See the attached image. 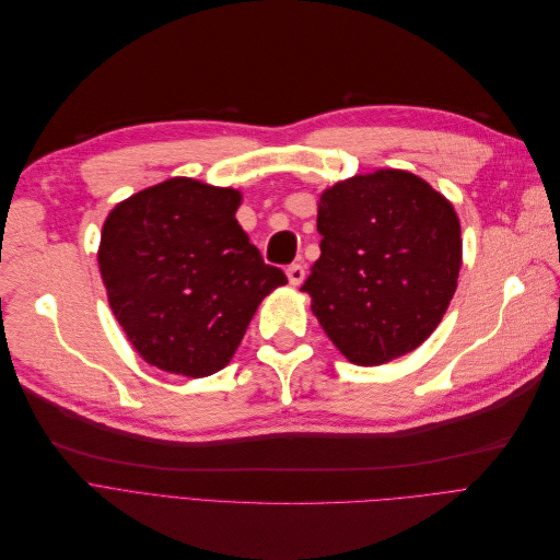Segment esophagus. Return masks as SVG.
Segmentation results:
<instances>
[{"label":"esophagus","instance_id":"1","mask_svg":"<svg viewBox=\"0 0 560 560\" xmlns=\"http://www.w3.org/2000/svg\"><path fill=\"white\" fill-rule=\"evenodd\" d=\"M287 278H289V282H291L293 287L303 284V280H305V267H303V265H291V267L287 269Z\"/></svg>","mask_w":560,"mask_h":560}]
</instances>
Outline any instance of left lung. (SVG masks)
<instances>
[{
	"label": "left lung",
	"mask_w": 560,
	"mask_h": 560,
	"mask_svg": "<svg viewBox=\"0 0 560 560\" xmlns=\"http://www.w3.org/2000/svg\"><path fill=\"white\" fill-rule=\"evenodd\" d=\"M316 228L320 257L301 291L352 364H386L436 330L462 269L443 194L398 170L354 176L320 194Z\"/></svg>",
	"instance_id": "1"
}]
</instances>
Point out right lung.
<instances>
[{"label": "right lung", "instance_id": "obj_1", "mask_svg": "<svg viewBox=\"0 0 560 560\" xmlns=\"http://www.w3.org/2000/svg\"><path fill=\"white\" fill-rule=\"evenodd\" d=\"M240 203L237 189L170 178L108 214L98 269L147 364L185 377L221 371L261 299L287 284L237 223Z\"/></svg>", "mask_w": 560, "mask_h": 560}]
</instances>
